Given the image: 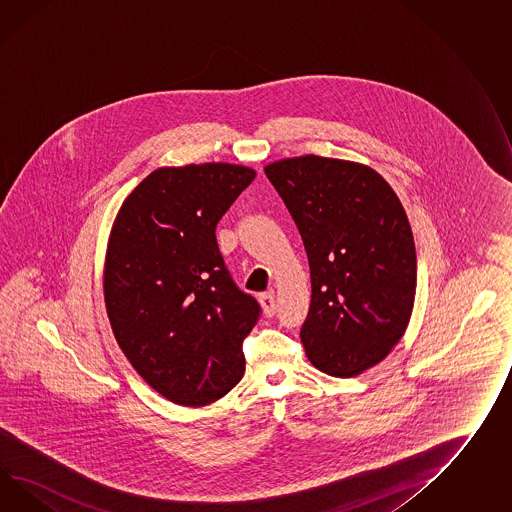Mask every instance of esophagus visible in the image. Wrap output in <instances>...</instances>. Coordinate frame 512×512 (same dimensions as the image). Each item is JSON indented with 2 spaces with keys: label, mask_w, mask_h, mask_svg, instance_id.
Returning a JSON list of instances; mask_svg holds the SVG:
<instances>
[{
  "label": "esophagus",
  "mask_w": 512,
  "mask_h": 512,
  "mask_svg": "<svg viewBox=\"0 0 512 512\" xmlns=\"http://www.w3.org/2000/svg\"><path fill=\"white\" fill-rule=\"evenodd\" d=\"M259 301H261V307L262 311H264V314H266V316H274L275 309H277L274 292H266V294H261Z\"/></svg>",
  "instance_id": "1"
}]
</instances>
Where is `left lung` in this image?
I'll return each instance as SVG.
<instances>
[{
    "label": "left lung",
    "mask_w": 512,
    "mask_h": 512,
    "mask_svg": "<svg viewBox=\"0 0 512 512\" xmlns=\"http://www.w3.org/2000/svg\"><path fill=\"white\" fill-rule=\"evenodd\" d=\"M264 172L300 229L311 268L301 342L314 368L357 377L407 331L416 296L411 224L374 168L301 155Z\"/></svg>",
    "instance_id": "obj_1"
}]
</instances>
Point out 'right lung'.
<instances>
[{
	"label": "right lung",
	"mask_w": 512,
	"mask_h": 512,
	"mask_svg": "<svg viewBox=\"0 0 512 512\" xmlns=\"http://www.w3.org/2000/svg\"><path fill=\"white\" fill-rule=\"evenodd\" d=\"M231 163L163 166L114 218L103 298L114 338L163 398L201 407L242 379V340L259 303L240 292L216 244V224L255 179Z\"/></svg>",
	"instance_id": "right-lung-1"
}]
</instances>
